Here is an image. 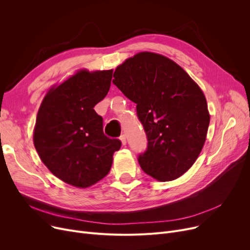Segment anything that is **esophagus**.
I'll return each mask as SVG.
<instances>
[{
    "label": "esophagus",
    "mask_w": 250,
    "mask_h": 250,
    "mask_svg": "<svg viewBox=\"0 0 250 250\" xmlns=\"http://www.w3.org/2000/svg\"><path fill=\"white\" fill-rule=\"evenodd\" d=\"M120 140L122 141L123 145H125V144H126V139H125V135H122V136L120 137Z\"/></svg>",
    "instance_id": "34e87169"
}]
</instances>
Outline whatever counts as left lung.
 <instances>
[{
    "mask_svg": "<svg viewBox=\"0 0 250 250\" xmlns=\"http://www.w3.org/2000/svg\"><path fill=\"white\" fill-rule=\"evenodd\" d=\"M112 83L137 104L148 140L138 161L159 181L185 174L206 141L209 114L206 97L188 74L168 58L144 51L118 65Z\"/></svg>",
    "mask_w": 250,
    "mask_h": 250,
    "instance_id": "1",
    "label": "left lung"
}]
</instances>
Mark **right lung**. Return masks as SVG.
Masks as SVG:
<instances>
[{"label": "right lung", "instance_id": "obj_1", "mask_svg": "<svg viewBox=\"0 0 250 250\" xmlns=\"http://www.w3.org/2000/svg\"><path fill=\"white\" fill-rule=\"evenodd\" d=\"M111 79L112 70L79 71L47 92L37 113L33 143L39 157L52 174L76 188L106 176L122 146L104 135L102 117L94 110Z\"/></svg>", "mask_w": 250, "mask_h": 250}]
</instances>
